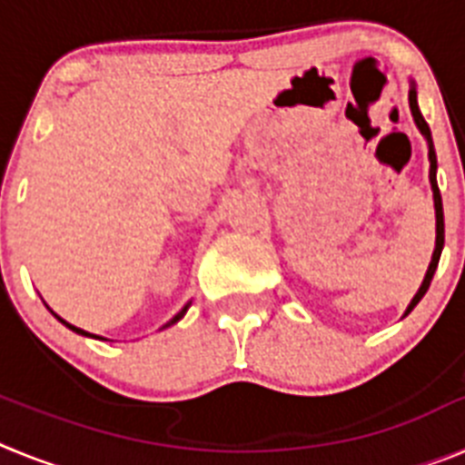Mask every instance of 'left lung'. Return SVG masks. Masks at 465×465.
Segmentation results:
<instances>
[{"mask_svg":"<svg viewBox=\"0 0 465 465\" xmlns=\"http://www.w3.org/2000/svg\"><path fill=\"white\" fill-rule=\"evenodd\" d=\"M410 111H412V118L414 123H417L419 133L424 134L426 139V146H429V163H430V170H429V182H430V191H433V207H435V249H433V256H430V262H429V270H426L424 274V282H421V286H419V291L414 293V298L410 300L408 310H405V314L408 316L410 312L417 307V302L426 295V291H429L430 282H433V274L435 270H438V261H440V253H442V246H445V213H442V197H440V188H438V179H435V172H438V158H435V149H433V137H430V127L429 123L424 121V116H421V111H419V104H417V85H414V81H410Z\"/></svg>","mask_w":465,"mask_h":465,"instance_id":"left-lung-1","label":"left lung"}]
</instances>
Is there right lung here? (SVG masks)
<instances>
[{
  "label": "right lung",
  "instance_id": "right-lung-1",
  "mask_svg": "<svg viewBox=\"0 0 465 465\" xmlns=\"http://www.w3.org/2000/svg\"><path fill=\"white\" fill-rule=\"evenodd\" d=\"M46 307H48V305H46ZM188 307H191V302H186V305H183V307H182V310L176 312V314H174V316H172L170 322H167V323H165V326H163V328H170V326H174V323H176V322H182V319H183V314H186V312H188ZM48 310H51V307H48ZM51 314H53V316H55L57 322L63 323V326H67V328H69V331H74V332H79V335H85V338H97V340H104V338H100V335H93V332L84 331V328H76V326H72V323H69V322H64L63 316H57V314H55V312H53V310H51ZM163 328H160V331H163Z\"/></svg>",
  "mask_w": 465,
  "mask_h": 465
}]
</instances>
